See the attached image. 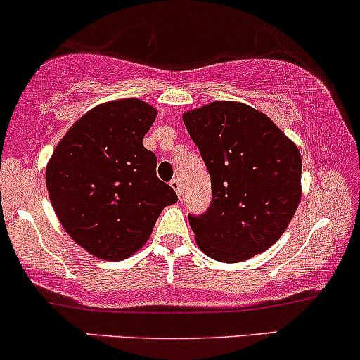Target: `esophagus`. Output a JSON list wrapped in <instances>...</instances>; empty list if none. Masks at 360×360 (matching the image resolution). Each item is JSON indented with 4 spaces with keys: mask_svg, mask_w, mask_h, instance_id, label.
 <instances>
[{
    "mask_svg": "<svg viewBox=\"0 0 360 360\" xmlns=\"http://www.w3.org/2000/svg\"><path fill=\"white\" fill-rule=\"evenodd\" d=\"M169 187H172L173 191L179 193V197H181V185H180L179 179H173L172 181H169Z\"/></svg>",
    "mask_w": 360,
    "mask_h": 360,
    "instance_id": "esophagus-1",
    "label": "esophagus"
}]
</instances>
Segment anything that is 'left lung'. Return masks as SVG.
Segmentation results:
<instances>
[{"mask_svg":"<svg viewBox=\"0 0 360 360\" xmlns=\"http://www.w3.org/2000/svg\"><path fill=\"white\" fill-rule=\"evenodd\" d=\"M181 117L211 175V205L188 216L199 248L224 264L265 252L300 205V149L264 112L240 102H211Z\"/></svg>","mask_w":360,"mask_h":360,"instance_id":"8db88e82","label":"left lung"}]
</instances>
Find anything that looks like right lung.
<instances>
[{
	"label": "right lung",
	"instance_id": "right-lung-1",
	"mask_svg": "<svg viewBox=\"0 0 360 360\" xmlns=\"http://www.w3.org/2000/svg\"><path fill=\"white\" fill-rule=\"evenodd\" d=\"M156 114L137 98L96 105L72 124L47 163L56 216L93 257L117 262L134 255L163 207L179 200L156 176V155L143 146Z\"/></svg>",
	"mask_w": 360,
	"mask_h": 360
}]
</instances>
